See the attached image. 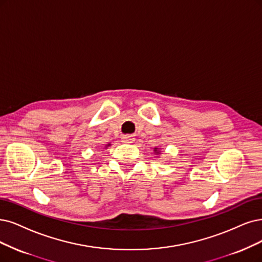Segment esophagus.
Listing matches in <instances>:
<instances>
[{
    "label": "esophagus",
    "mask_w": 262,
    "mask_h": 262,
    "mask_svg": "<svg viewBox=\"0 0 262 262\" xmlns=\"http://www.w3.org/2000/svg\"><path fill=\"white\" fill-rule=\"evenodd\" d=\"M135 140V138L132 136V135H125V136L122 137V141L125 143H132Z\"/></svg>",
    "instance_id": "obj_1"
}]
</instances>
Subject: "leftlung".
I'll use <instances>...</instances> for the list:
<instances>
[{"label":"left lung","instance_id":"8db88e82","mask_svg":"<svg viewBox=\"0 0 262 262\" xmlns=\"http://www.w3.org/2000/svg\"><path fill=\"white\" fill-rule=\"evenodd\" d=\"M156 151H157V150H156Z\"/></svg>","mask_w":262,"mask_h":262}]
</instances>
